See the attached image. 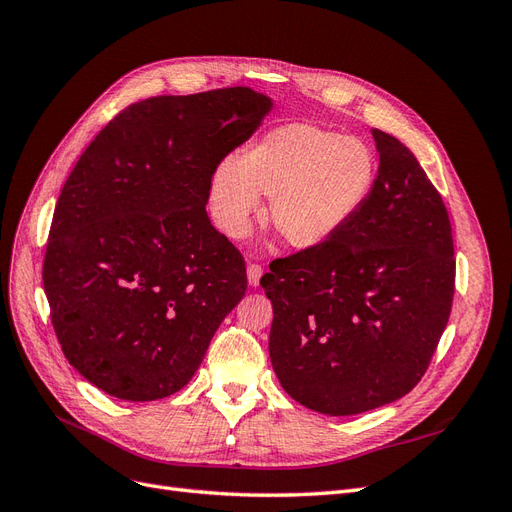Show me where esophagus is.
<instances>
[{
  "instance_id": "34e87169",
  "label": "esophagus",
  "mask_w": 512,
  "mask_h": 512,
  "mask_svg": "<svg viewBox=\"0 0 512 512\" xmlns=\"http://www.w3.org/2000/svg\"><path fill=\"white\" fill-rule=\"evenodd\" d=\"M260 275H262V267L256 265V262H250V265H247V284L256 288L260 284Z\"/></svg>"
}]
</instances>
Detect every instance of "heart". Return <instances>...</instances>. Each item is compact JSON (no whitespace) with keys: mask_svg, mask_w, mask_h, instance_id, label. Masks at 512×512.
Wrapping results in <instances>:
<instances>
[{"mask_svg":"<svg viewBox=\"0 0 512 512\" xmlns=\"http://www.w3.org/2000/svg\"><path fill=\"white\" fill-rule=\"evenodd\" d=\"M378 160L361 138L292 121L224 160L209 181L213 222L245 239L269 200V222L299 252L320 250L354 222L374 192Z\"/></svg>","mask_w":512,"mask_h":512,"instance_id":"b5f03b06","label":"heart"}]
</instances>
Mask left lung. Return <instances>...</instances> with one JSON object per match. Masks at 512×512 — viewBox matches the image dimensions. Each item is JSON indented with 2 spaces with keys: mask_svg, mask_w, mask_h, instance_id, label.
I'll return each instance as SVG.
<instances>
[{
  "mask_svg": "<svg viewBox=\"0 0 512 512\" xmlns=\"http://www.w3.org/2000/svg\"><path fill=\"white\" fill-rule=\"evenodd\" d=\"M374 192L314 252L277 258L260 286L273 303L269 354L301 406L350 416L408 395L451 316L455 250L448 211L414 153L371 130Z\"/></svg>",
  "mask_w": 512,
  "mask_h": 512,
  "instance_id": "left-lung-1",
  "label": "left lung"
}]
</instances>
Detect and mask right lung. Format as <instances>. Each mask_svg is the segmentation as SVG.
<instances>
[{
  "label": "right lung",
  "mask_w": 512,
  "mask_h": 512,
  "mask_svg": "<svg viewBox=\"0 0 512 512\" xmlns=\"http://www.w3.org/2000/svg\"><path fill=\"white\" fill-rule=\"evenodd\" d=\"M273 100L250 87L158 96L121 111L59 194L42 282L70 365L126 401L177 393L247 290L207 215L215 166Z\"/></svg>",
  "instance_id": "add662e5"
}]
</instances>
